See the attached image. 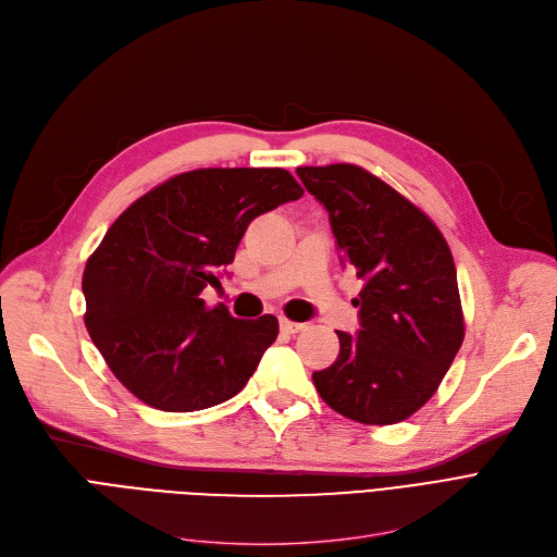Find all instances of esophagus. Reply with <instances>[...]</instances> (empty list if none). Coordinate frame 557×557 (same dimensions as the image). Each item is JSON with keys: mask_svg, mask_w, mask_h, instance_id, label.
<instances>
[{"mask_svg": "<svg viewBox=\"0 0 557 557\" xmlns=\"http://www.w3.org/2000/svg\"><path fill=\"white\" fill-rule=\"evenodd\" d=\"M280 330L286 332V334H298V332L305 330V325L302 323H294V320H288V318H280Z\"/></svg>", "mask_w": 557, "mask_h": 557, "instance_id": "1", "label": "esophagus"}]
</instances>
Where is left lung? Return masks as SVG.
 Masks as SVG:
<instances>
[{
  "label": "left lung",
  "mask_w": 557,
  "mask_h": 557,
  "mask_svg": "<svg viewBox=\"0 0 557 557\" xmlns=\"http://www.w3.org/2000/svg\"><path fill=\"white\" fill-rule=\"evenodd\" d=\"M296 173L366 282L355 300L361 330L336 332L341 352L313 386L349 420L397 424L431 399L465 338L451 250L420 208L357 164Z\"/></svg>",
  "instance_id": "1"
}]
</instances>
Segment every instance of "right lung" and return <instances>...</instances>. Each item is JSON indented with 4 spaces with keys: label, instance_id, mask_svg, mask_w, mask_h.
I'll return each instance as SVG.
<instances>
[{
    "label": "right lung",
    "instance_id": "1",
    "mask_svg": "<svg viewBox=\"0 0 557 557\" xmlns=\"http://www.w3.org/2000/svg\"><path fill=\"white\" fill-rule=\"evenodd\" d=\"M286 169L173 175L106 232L83 271L85 327L114 376L144 404L191 413L237 395L277 338V318L208 307L252 219L298 200Z\"/></svg>",
    "mask_w": 557,
    "mask_h": 557
}]
</instances>
